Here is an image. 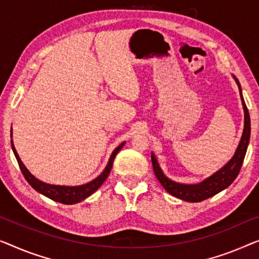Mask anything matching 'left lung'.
Returning a JSON list of instances; mask_svg holds the SVG:
<instances>
[{
  "label": "left lung",
  "instance_id": "obj_1",
  "mask_svg": "<svg viewBox=\"0 0 259 259\" xmlns=\"http://www.w3.org/2000/svg\"><path fill=\"white\" fill-rule=\"evenodd\" d=\"M235 81L237 83L239 94H240V100H242L243 109H244V130L242 138L238 144L237 150H236L235 155L232 156V158L225 164L222 169H220L217 172L211 175L210 177H207L206 180L198 184H182L174 182L167 178L157 162V158L154 154H151V161H152V167H154V172L159 181V183L162 184V187L169 192L170 195L175 196V197L183 199L187 202H201L204 199L212 197L218 192H221L224 189H227L232 182L236 180V177L238 176L240 167H242L244 157H245L247 145H249L250 141V131H251V124H250V115L249 110H247L245 102H244L243 95H242V88L238 79L235 77Z\"/></svg>",
  "mask_w": 259,
  "mask_h": 259
}]
</instances>
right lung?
<instances>
[{
	"mask_svg": "<svg viewBox=\"0 0 259 259\" xmlns=\"http://www.w3.org/2000/svg\"><path fill=\"white\" fill-rule=\"evenodd\" d=\"M10 137H12V136H10ZM124 143H125V142H123V143L119 144L118 147L116 148L114 151H112V154L110 156V159H109L107 166H105L103 172H102L100 176H97L94 181L89 182V183L83 184V185H78V187L54 185V184L45 183V182L37 180V178H36L35 176H32V175L30 174V171H29L27 167H25L23 163H22L20 156H19V154H17L15 147H14L13 140H12V148H13L14 155H15V157L17 159V163H19L20 169L22 171V174H23L24 178L27 180L28 183L35 189L36 191L39 192V194L45 195L46 197L53 199V201L60 202L62 204H75V203H78V202L83 201V199H85L87 197H89L90 195H93L94 192L96 191L97 189L104 183V181L107 180L108 175L110 174V170L112 167V163H114V159L116 157V155H117V152L119 150H121L123 145H124Z\"/></svg>",
	"mask_w": 259,
	"mask_h": 259,
	"instance_id": "add662e5",
	"label": "right lung"
}]
</instances>
